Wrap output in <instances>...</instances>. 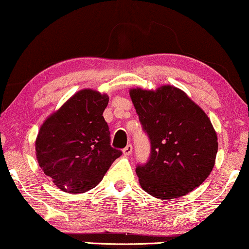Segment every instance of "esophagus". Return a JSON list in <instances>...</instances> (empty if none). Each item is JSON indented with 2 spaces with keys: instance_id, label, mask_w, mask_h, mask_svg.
<instances>
[{
  "instance_id": "1",
  "label": "esophagus",
  "mask_w": 249,
  "mask_h": 249,
  "mask_svg": "<svg viewBox=\"0 0 249 249\" xmlns=\"http://www.w3.org/2000/svg\"><path fill=\"white\" fill-rule=\"evenodd\" d=\"M124 153L125 156L131 155V153H133V145H131V144H128V145L124 149Z\"/></svg>"
}]
</instances>
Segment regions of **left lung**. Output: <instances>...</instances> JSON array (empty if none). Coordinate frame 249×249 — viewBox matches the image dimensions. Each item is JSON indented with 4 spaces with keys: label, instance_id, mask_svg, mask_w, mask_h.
<instances>
[{
    "label": "left lung",
    "instance_id": "left-lung-1",
    "mask_svg": "<svg viewBox=\"0 0 249 249\" xmlns=\"http://www.w3.org/2000/svg\"><path fill=\"white\" fill-rule=\"evenodd\" d=\"M129 94L151 144L149 160L136 167L141 187L160 199L188 194L214 166L218 142L209 118L171 85L131 89Z\"/></svg>",
    "mask_w": 249,
    "mask_h": 249
}]
</instances>
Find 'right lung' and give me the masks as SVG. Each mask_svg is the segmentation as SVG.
Masks as SVG:
<instances>
[{
    "instance_id": "add662e5",
    "label": "right lung",
    "mask_w": 249,
    "mask_h": 249,
    "mask_svg": "<svg viewBox=\"0 0 249 249\" xmlns=\"http://www.w3.org/2000/svg\"><path fill=\"white\" fill-rule=\"evenodd\" d=\"M108 96L78 91L42 124L36 136L39 166L57 188L78 194L94 188L116 158L103 113Z\"/></svg>"
}]
</instances>
